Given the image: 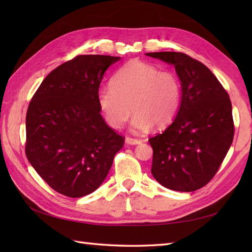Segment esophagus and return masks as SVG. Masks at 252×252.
Instances as JSON below:
<instances>
[{
    "label": "esophagus",
    "mask_w": 252,
    "mask_h": 252,
    "mask_svg": "<svg viewBox=\"0 0 252 252\" xmlns=\"http://www.w3.org/2000/svg\"><path fill=\"white\" fill-rule=\"evenodd\" d=\"M142 141L141 140H137V138H133L130 136H126V143L130 144V145H137V144H140Z\"/></svg>",
    "instance_id": "1"
}]
</instances>
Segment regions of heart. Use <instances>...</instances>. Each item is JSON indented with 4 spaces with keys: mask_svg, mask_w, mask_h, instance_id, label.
Returning <instances> with one entry per match:
<instances>
[{
    "mask_svg": "<svg viewBox=\"0 0 252 252\" xmlns=\"http://www.w3.org/2000/svg\"><path fill=\"white\" fill-rule=\"evenodd\" d=\"M181 99L182 87L176 73L159 70L138 60L118 69L111 78V87L101 88L97 93V104L107 123L120 129L132 110L131 127L137 133L148 131L154 125H170L178 115Z\"/></svg>",
    "mask_w": 252,
    "mask_h": 252,
    "instance_id": "heart-1",
    "label": "heart"
}]
</instances>
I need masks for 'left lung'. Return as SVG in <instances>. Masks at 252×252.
Instances as JSON below:
<instances>
[{"label":"left lung","instance_id":"8db88e82","mask_svg":"<svg viewBox=\"0 0 252 252\" xmlns=\"http://www.w3.org/2000/svg\"><path fill=\"white\" fill-rule=\"evenodd\" d=\"M146 55L173 65L182 84L181 106L172 125L148 140L152 174L169 189L197 190L213 179L232 145L231 99L199 61L180 52Z\"/></svg>","mask_w":252,"mask_h":252}]
</instances>
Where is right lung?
Masks as SVG:
<instances>
[{
  "label": "right lung",
  "instance_id": "1",
  "mask_svg": "<svg viewBox=\"0 0 252 252\" xmlns=\"http://www.w3.org/2000/svg\"><path fill=\"white\" fill-rule=\"evenodd\" d=\"M120 57L79 55L47 74L26 115V156L53 189L79 198L97 189L126 138L107 126L97 93Z\"/></svg>",
  "mask_w": 252,
  "mask_h": 252
}]
</instances>
